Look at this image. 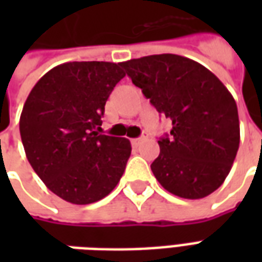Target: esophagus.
I'll return each mask as SVG.
<instances>
[{
    "mask_svg": "<svg viewBox=\"0 0 262 262\" xmlns=\"http://www.w3.org/2000/svg\"><path fill=\"white\" fill-rule=\"evenodd\" d=\"M144 139H146V137H144V136L137 137V139H132V140H130L132 146H135V147H137V146H139V144H140V143H142L143 140H144Z\"/></svg>",
    "mask_w": 262,
    "mask_h": 262,
    "instance_id": "34e87169",
    "label": "esophagus"
}]
</instances>
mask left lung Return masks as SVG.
Instances as JSON below:
<instances>
[{"mask_svg":"<svg viewBox=\"0 0 262 262\" xmlns=\"http://www.w3.org/2000/svg\"><path fill=\"white\" fill-rule=\"evenodd\" d=\"M132 82L171 120L151 171L161 187L185 199L210 195L225 182L240 143L234 98L206 67L178 54L123 61Z\"/></svg>","mask_w":262,"mask_h":262,"instance_id":"1","label":"left lung"}]
</instances>
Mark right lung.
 <instances>
[{
  "label": "right lung",
  "instance_id": "obj_1",
  "mask_svg": "<svg viewBox=\"0 0 262 262\" xmlns=\"http://www.w3.org/2000/svg\"><path fill=\"white\" fill-rule=\"evenodd\" d=\"M120 63L70 61L32 88L19 119L26 159L45 185L75 205L97 202L114 191L130 157L125 137L99 135Z\"/></svg>",
  "mask_w": 262,
  "mask_h": 262
}]
</instances>
